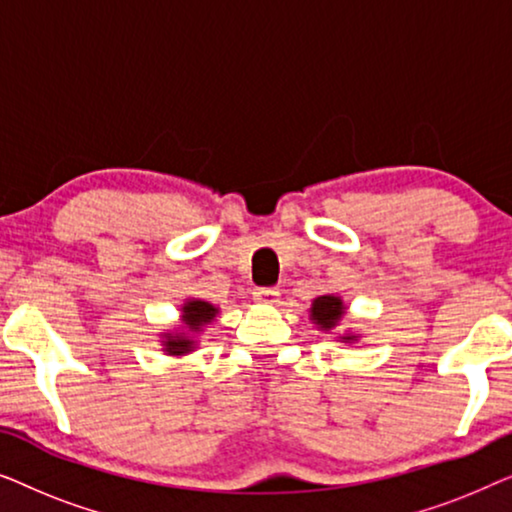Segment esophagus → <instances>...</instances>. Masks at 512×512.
Segmentation results:
<instances>
[{"instance_id":"obj_1","label":"esophagus","mask_w":512,"mask_h":512,"mask_svg":"<svg viewBox=\"0 0 512 512\" xmlns=\"http://www.w3.org/2000/svg\"><path fill=\"white\" fill-rule=\"evenodd\" d=\"M254 300H258V303H265V305H272L279 300V291L275 289V286H258V289H254Z\"/></svg>"}]
</instances>
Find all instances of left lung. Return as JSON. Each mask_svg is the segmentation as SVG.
I'll return each mask as SVG.
<instances>
[{
    "label": "left lung",
    "mask_w": 512,
    "mask_h": 512,
    "mask_svg": "<svg viewBox=\"0 0 512 512\" xmlns=\"http://www.w3.org/2000/svg\"><path fill=\"white\" fill-rule=\"evenodd\" d=\"M342 314H345V307H342V300L335 296H321L312 303L314 324H319L324 331L338 324Z\"/></svg>",
    "instance_id": "obj_1"
}]
</instances>
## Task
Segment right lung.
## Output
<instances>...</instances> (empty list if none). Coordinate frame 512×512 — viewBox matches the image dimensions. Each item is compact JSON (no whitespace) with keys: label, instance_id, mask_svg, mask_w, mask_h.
I'll list each match as a JSON object with an SVG mask.
<instances>
[{"label":"right lung","instance_id":"1","mask_svg":"<svg viewBox=\"0 0 512 512\" xmlns=\"http://www.w3.org/2000/svg\"><path fill=\"white\" fill-rule=\"evenodd\" d=\"M216 314V307L205 303V300H191L184 305V321L193 333H198L207 321H212ZM165 349L170 354H186L193 349V340L188 335H167Z\"/></svg>","mask_w":512,"mask_h":512}]
</instances>
